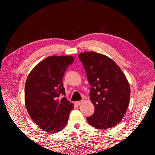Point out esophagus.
<instances>
[{
	"label": "esophagus",
	"instance_id": "34e87169",
	"mask_svg": "<svg viewBox=\"0 0 155 155\" xmlns=\"http://www.w3.org/2000/svg\"><path fill=\"white\" fill-rule=\"evenodd\" d=\"M82 101H76L75 102V104H76V105H81V104H82Z\"/></svg>",
	"mask_w": 155,
	"mask_h": 155
}]
</instances>
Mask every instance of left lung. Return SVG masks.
<instances>
[{
	"label": "left lung",
	"mask_w": 155,
	"mask_h": 155,
	"mask_svg": "<svg viewBox=\"0 0 155 155\" xmlns=\"http://www.w3.org/2000/svg\"><path fill=\"white\" fill-rule=\"evenodd\" d=\"M78 56L92 87L90 97L95 109L87 121L96 129L112 127L120 122L129 107L130 88L127 79L107 55L88 51Z\"/></svg>",
	"instance_id": "obj_1"
}]
</instances>
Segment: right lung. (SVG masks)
<instances>
[{
  "label": "right lung",
  "mask_w": 155,
  "mask_h": 155,
  "mask_svg": "<svg viewBox=\"0 0 155 155\" xmlns=\"http://www.w3.org/2000/svg\"><path fill=\"white\" fill-rule=\"evenodd\" d=\"M73 56H50L31 70L25 83V100L28 112L41 129L58 133L66 126L74 105L65 97L63 78Z\"/></svg>",
  "instance_id": "1"
}]
</instances>
